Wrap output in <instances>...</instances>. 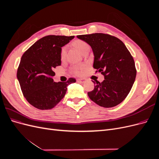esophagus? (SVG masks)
I'll list each match as a JSON object with an SVG mask.
<instances>
[{
  "label": "esophagus",
  "mask_w": 159,
  "mask_h": 159,
  "mask_svg": "<svg viewBox=\"0 0 159 159\" xmlns=\"http://www.w3.org/2000/svg\"><path fill=\"white\" fill-rule=\"evenodd\" d=\"M85 81V80L84 79H78V80H77V81H78V82H79V83H81V84L84 83Z\"/></svg>",
  "instance_id": "esophagus-1"
}]
</instances>
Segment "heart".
Segmentation results:
<instances>
[{
    "label": "heart",
    "instance_id": "heart-1",
    "mask_svg": "<svg viewBox=\"0 0 159 159\" xmlns=\"http://www.w3.org/2000/svg\"><path fill=\"white\" fill-rule=\"evenodd\" d=\"M74 45L75 47L81 53L84 52L86 50L89 49V46L88 43L83 40H78L74 42ZM66 52H67V46H63L61 48L60 51V58L61 60H64L66 58ZM85 68V66L84 65H77L74 66L71 68V71L75 75H80L82 74L84 69Z\"/></svg>",
    "mask_w": 159,
    "mask_h": 159
}]
</instances>
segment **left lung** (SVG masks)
<instances>
[{
	"label": "left lung",
	"instance_id": "obj_1",
	"mask_svg": "<svg viewBox=\"0 0 159 159\" xmlns=\"http://www.w3.org/2000/svg\"><path fill=\"white\" fill-rule=\"evenodd\" d=\"M87 42L94 54L95 73H102V83L93 81L94 89L88 95L91 100L103 107H113L127 98L135 80L137 70L131 53L117 37L104 33L79 35Z\"/></svg>",
	"mask_w": 159,
	"mask_h": 159
}]
</instances>
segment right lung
Returning <instances> with one entry per match:
<instances>
[{
  "label": "right lung",
  "instance_id": "add662e5",
  "mask_svg": "<svg viewBox=\"0 0 159 159\" xmlns=\"http://www.w3.org/2000/svg\"><path fill=\"white\" fill-rule=\"evenodd\" d=\"M74 36L49 35L36 42L24 53L17 70V78L27 102L34 107L46 110L54 107L64 98L67 86L74 83V78L66 82H54V69L61 65V47Z\"/></svg>",
  "mask_w": 159,
  "mask_h": 159
}]
</instances>
